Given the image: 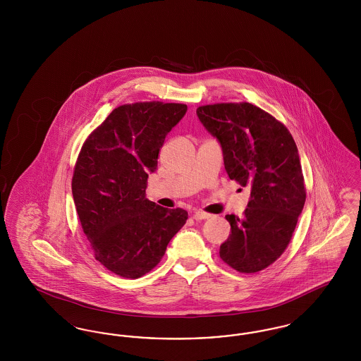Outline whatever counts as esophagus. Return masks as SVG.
<instances>
[{
  "instance_id": "obj_1",
  "label": "esophagus",
  "mask_w": 361,
  "mask_h": 361,
  "mask_svg": "<svg viewBox=\"0 0 361 361\" xmlns=\"http://www.w3.org/2000/svg\"><path fill=\"white\" fill-rule=\"evenodd\" d=\"M193 218H195L196 221H202V219H208V218H211V214H207V212H204V211L199 209V211H195V212H193Z\"/></svg>"
}]
</instances>
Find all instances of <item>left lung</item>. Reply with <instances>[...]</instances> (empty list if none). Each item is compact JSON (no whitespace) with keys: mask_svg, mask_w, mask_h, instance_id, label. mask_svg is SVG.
<instances>
[{"mask_svg":"<svg viewBox=\"0 0 361 361\" xmlns=\"http://www.w3.org/2000/svg\"><path fill=\"white\" fill-rule=\"evenodd\" d=\"M197 118L219 140L231 180L250 187L243 216L226 215L231 234L219 256L240 274H256L287 249L306 202L296 143L287 127L250 103L202 105Z\"/></svg>","mask_w":361,"mask_h":361,"instance_id":"1","label":"left lung"}]
</instances>
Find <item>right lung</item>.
<instances>
[{
    "instance_id": "add662e5",
    "label": "right lung",
    "mask_w": 361,
    "mask_h": 361,
    "mask_svg": "<svg viewBox=\"0 0 361 361\" xmlns=\"http://www.w3.org/2000/svg\"><path fill=\"white\" fill-rule=\"evenodd\" d=\"M185 104H124L86 137L71 192L94 257L115 275L137 279L164 257L188 212L146 199L149 173Z\"/></svg>"
}]
</instances>
